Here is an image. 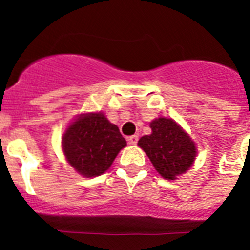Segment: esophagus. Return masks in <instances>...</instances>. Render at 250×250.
I'll return each mask as SVG.
<instances>
[{"mask_svg": "<svg viewBox=\"0 0 250 250\" xmlns=\"http://www.w3.org/2000/svg\"><path fill=\"white\" fill-rule=\"evenodd\" d=\"M138 140H139L138 135H131V136H129V138H127V141H129L130 144H132V145L138 144Z\"/></svg>", "mask_w": 250, "mask_h": 250, "instance_id": "1", "label": "esophagus"}]
</instances>
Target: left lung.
Wrapping results in <instances>:
<instances>
[{"mask_svg":"<svg viewBox=\"0 0 250 250\" xmlns=\"http://www.w3.org/2000/svg\"><path fill=\"white\" fill-rule=\"evenodd\" d=\"M152 132L139 140L154 167L163 178L174 180L195 160V144L171 119L159 118L150 123Z\"/></svg>","mask_w":250,"mask_h":250,"instance_id":"8db88e82","label":"left lung"}]
</instances>
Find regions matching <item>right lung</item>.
I'll return each mask as SVG.
<instances>
[{
    "instance_id": "add662e5",
    "label": "right lung",
    "mask_w": 250,
    "mask_h": 250,
    "mask_svg": "<svg viewBox=\"0 0 250 250\" xmlns=\"http://www.w3.org/2000/svg\"><path fill=\"white\" fill-rule=\"evenodd\" d=\"M125 145L126 140L119 127L101 112L80 116L62 136V149L68 164L89 178L105 173Z\"/></svg>"
}]
</instances>
